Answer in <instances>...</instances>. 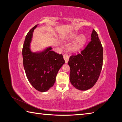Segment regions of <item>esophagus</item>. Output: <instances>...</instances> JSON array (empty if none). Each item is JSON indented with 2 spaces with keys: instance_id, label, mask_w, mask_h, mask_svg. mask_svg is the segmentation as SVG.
I'll return each mask as SVG.
<instances>
[{
  "instance_id": "esophagus-1",
  "label": "esophagus",
  "mask_w": 122,
  "mask_h": 122,
  "mask_svg": "<svg viewBox=\"0 0 122 122\" xmlns=\"http://www.w3.org/2000/svg\"><path fill=\"white\" fill-rule=\"evenodd\" d=\"M63 58H64V60H65V63H68V61H69V56L67 55H64L63 56Z\"/></svg>"
}]
</instances>
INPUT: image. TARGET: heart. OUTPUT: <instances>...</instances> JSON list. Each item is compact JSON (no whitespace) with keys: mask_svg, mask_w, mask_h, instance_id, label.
<instances>
[{"mask_svg":"<svg viewBox=\"0 0 122 122\" xmlns=\"http://www.w3.org/2000/svg\"><path fill=\"white\" fill-rule=\"evenodd\" d=\"M77 34H74L72 35V38H75L77 36ZM86 41H87V38L85 36V35H81L78 36L77 37L75 41V42L73 44V48L75 50H77L79 49V48H81L82 46H83L85 44V43L86 42Z\"/></svg>","mask_w":122,"mask_h":122,"instance_id":"heart-1","label":"heart"}]
</instances>
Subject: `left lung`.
<instances>
[{
	"label": "left lung",
	"instance_id": "8db88e82",
	"mask_svg": "<svg viewBox=\"0 0 122 122\" xmlns=\"http://www.w3.org/2000/svg\"><path fill=\"white\" fill-rule=\"evenodd\" d=\"M102 61V47L98 34L93 29L91 41L80 53L72 55L69 58L71 85L80 91L93 87L100 76Z\"/></svg>",
	"mask_w": 122,
	"mask_h": 122
}]
</instances>
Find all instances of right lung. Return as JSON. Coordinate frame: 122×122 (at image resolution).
<instances>
[{
	"mask_svg": "<svg viewBox=\"0 0 122 122\" xmlns=\"http://www.w3.org/2000/svg\"><path fill=\"white\" fill-rule=\"evenodd\" d=\"M35 25L26 35L22 50L23 66L30 83L37 91L45 92L54 85L59 70L65 63L62 55L51 50V47L33 52L31 43Z\"/></svg>",
	"mask_w": 122,
	"mask_h": 122,
	"instance_id": "right-lung-1",
	"label": "right lung"
}]
</instances>
